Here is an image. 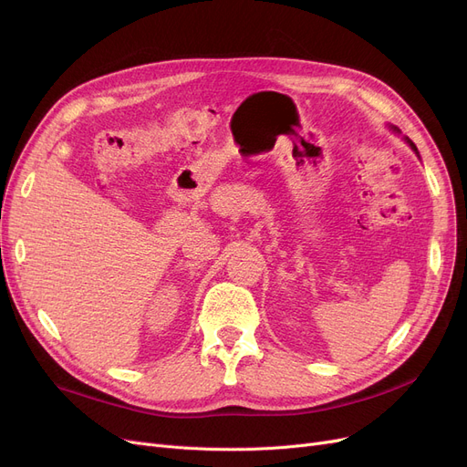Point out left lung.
Instances as JSON below:
<instances>
[{
	"instance_id": "8db88e82",
	"label": "left lung",
	"mask_w": 467,
	"mask_h": 467,
	"mask_svg": "<svg viewBox=\"0 0 467 467\" xmlns=\"http://www.w3.org/2000/svg\"><path fill=\"white\" fill-rule=\"evenodd\" d=\"M394 130H398V129L394 127ZM398 132H400V130H398ZM407 141H409V145H410V147H412V150H414V153H416V155H419V151H416V145H414V143H412L410 140H407Z\"/></svg>"
}]
</instances>
